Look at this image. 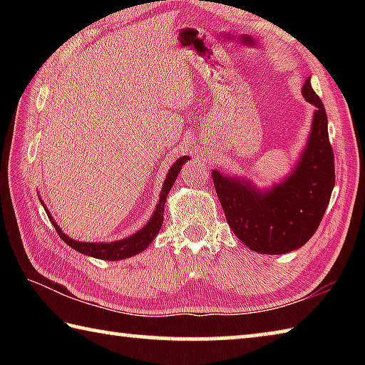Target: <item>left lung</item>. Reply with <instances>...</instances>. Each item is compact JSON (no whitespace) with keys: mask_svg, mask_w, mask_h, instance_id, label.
Returning <instances> with one entry per match:
<instances>
[{"mask_svg":"<svg viewBox=\"0 0 365 365\" xmlns=\"http://www.w3.org/2000/svg\"><path fill=\"white\" fill-rule=\"evenodd\" d=\"M302 95L316 106V113L306 150L285 182L259 191L250 182L212 172L228 225L250 250L261 255H285L306 245L319 228L335 187L327 113L309 78Z\"/></svg>","mask_w":365,"mask_h":365,"instance_id":"obj_1","label":"left lung"}]
</instances>
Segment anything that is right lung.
<instances>
[{"mask_svg":"<svg viewBox=\"0 0 365 365\" xmlns=\"http://www.w3.org/2000/svg\"><path fill=\"white\" fill-rule=\"evenodd\" d=\"M190 158L188 156H182L180 159H177L174 165H172L168 177H165V182L163 185V190H160V196H159V202L156 206V211L151 215V219L148 224L138 230L132 237H128L125 240H119V242H113V243H83V242H76V240H72L69 237H66V235L61 232V228L56 225V222L53 220L51 215L48 214L49 220L54 224V228H56V232L59 233V237L63 242H66L67 245L71 246L78 252H82V255L86 256H91V257H96V259H104V261H119V259H125V257H130L138 255L143 250H146V246H150V243L156 237L158 232L160 230V227H163V217H164V205H165V200H168V195L172 188V185H174L175 178L178 175V172H180L182 165L187 163Z\"/></svg>","mask_w":365,"mask_h":365,"instance_id":"right-lung-1","label":"right lung"}]
</instances>
